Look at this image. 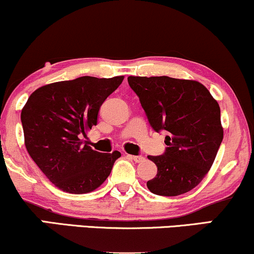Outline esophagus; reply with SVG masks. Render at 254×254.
I'll list each match as a JSON object with an SVG mask.
<instances>
[{"label":"esophagus","instance_id":"obj_1","mask_svg":"<svg viewBox=\"0 0 254 254\" xmlns=\"http://www.w3.org/2000/svg\"><path fill=\"white\" fill-rule=\"evenodd\" d=\"M127 157L131 158V160H133L136 162V163H140V162H143L145 160L143 156H132V155H127Z\"/></svg>","mask_w":254,"mask_h":254}]
</instances>
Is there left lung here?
<instances>
[{"label":"left lung","mask_w":254,"mask_h":254,"mask_svg":"<svg viewBox=\"0 0 254 254\" xmlns=\"http://www.w3.org/2000/svg\"><path fill=\"white\" fill-rule=\"evenodd\" d=\"M152 129L168 131L166 152L148 156L157 174L146 182L151 193H187L209 172L224 138L220 106L201 82L162 77L127 78Z\"/></svg>","instance_id":"1"}]
</instances>
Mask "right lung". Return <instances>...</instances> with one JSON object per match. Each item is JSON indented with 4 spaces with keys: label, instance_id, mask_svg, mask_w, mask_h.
Masks as SVG:
<instances>
[{
    "label": "right lung",
    "instance_id": "add662e5",
    "mask_svg": "<svg viewBox=\"0 0 254 254\" xmlns=\"http://www.w3.org/2000/svg\"><path fill=\"white\" fill-rule=\"evenodd\" d=\"M124 77H80L39 87L21 111L24 145L56 187L71 194L93 191L108 179L121 152L102 154L81 135L97 125L104 100Z\"/></svg>",
    "mask_w": 254,
    "mask_h": 254
}]
</instances>
